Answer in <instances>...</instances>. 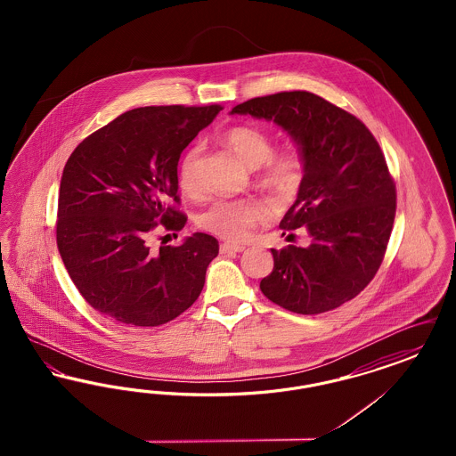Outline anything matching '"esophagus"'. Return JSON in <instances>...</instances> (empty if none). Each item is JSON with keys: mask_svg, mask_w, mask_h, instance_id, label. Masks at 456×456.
Segmentation results:
<instances>
[{"mask_svg": "<svg viewBox=\"0 0 456 456\" xmlns=\"http://www.w3.org/2000/svg\"><path fill=\"white\" fill-rule=\"evenodd\" d=\"M244 249H246V246H242V244H232V242L220 244V253L222 255H225V253H240Z\"/></svg>", "mask_w": 456, "mask_h": 456, "instance_id": "obj_1", "label": "esophagus"}]
</instances>
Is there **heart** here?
I'll return each instance as SVG.
<instances>
[{
	"label": "heart",
	"mask_w": 456,
	"mask_h": 456,
	"mask_svg": "<svg viewBox=\"0 0 456 456\" xmlns=\"http://www.w3.org/2000/svg\"><path fill=\"white\" fill-rule=\"evenodd\" d=\"M224 140L249 169L264 166L260 183L265 188L277 195H290L299 188L304 173L301 155L294 151L272 155L273 145L265 131L249 125H240L227 131ZM200 153L201 145H193L183 155L177 167V184L186 195L195 196L200 191L196 175ZM270 216V207L258 198H217L196 214V224L220 238L239 240L246 238L255 225L265 222Z\"/></svg>",
	"instance_id": "1"
}]
</instances>
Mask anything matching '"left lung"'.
I'll list each match as a JSON object with an SVG mask.
<instances>
[{
	"label": "left lung",
	"instance_id": "left-lung-1",
	"mask_svg": "<svg viewBox=\"0 0 456 456\" xmlns=\"http://www.w3.org/2000/svg\"><path fill=\"white\" fill-rule=\"evenodd\" d=\"M231 114L273 121L304 162L297 198L281 227H303L311 242L272 249L273 270L261 292L297 314H320L354 299L383 261L396 208L376 138L355 116L304 90L256 97Z\"/></svg>",
	"mask_w": 456,
	"mask_h": 456
}]
</instances>
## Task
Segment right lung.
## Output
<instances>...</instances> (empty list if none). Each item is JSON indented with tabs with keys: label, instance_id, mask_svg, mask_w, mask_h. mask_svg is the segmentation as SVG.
I'll use <instances>...</instances> for the list:
<instances>
[{
	"label": "right lung",
	"instance_id": "right-lung-1",
	"mask_svg": "<svg viewBox=\"0 0 456 456\" xmlns=\"http://www.w3.org/2000/svg\"><path fill=\"white\" fill-rule=\"evenodd\" d=\"M220 106L131 109L92 133L69 155L56 240L69 279L95 311L126 326H159L195 303L218 255L217 239L195 232L153 249L160 225L181 231L175 210L183 151Z\"/></svg>",
	"mask_w": 456,
	"mask_h": 456
}]
</instances>
